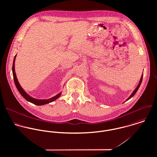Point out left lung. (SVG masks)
<instances>
[{
  "mask_svg": "<svg viewBox=\"0 0 157 157\" xmlns=\"http://www.w3.org/2000/svg\"><path fill=\"white\" fill-rule=\"evenodd\" d=\"M143 74L142 75V76H141V79H140V83H139V84H138V86L136 87V88L135 90L134 91L132 92V94H131V95L127 99V100H128L129 99H130L131 98H132L134 95L135 94V93L136 92V91L138 90V88H139V87L140 86V85H141V82H142V80H143Z\"/></svg>",
  "mask_w": 157,
  "mask_h": 157,
  "instance_id": "8db88e82",
  "label": "left lung"
}]
</instances>
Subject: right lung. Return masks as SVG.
<instances>
[{
	"label": "right lung",
	"instance_id": "add662e5",
	"mask_svg": "<svg viewBox=\"0 0 157 157\" xmlns=\"http://www.w3.org/2000/svg\"><path fill=\"white\" fill-rule=\"evenodd\" d=\"M16 56L14 57V61H13V67H12V70H13V78H14V83H15V85L17 88V90H19V92H20V94L22 95V96L24 98H25L27 101L34 104V105H38V106H40V105H45V104H47V103H51L54 100H56L57 98H58L60 95H61V93H59V94H57V95H56L55 97L50 98V99H48V100H37V99H35V98H32L31 97H30L29 95H28L24 90L22 88V87L20 86L18 81H17V77H16V73H15V70H14V62H15V58H16Z\"/></svg>",
	"mask_w": 157,
	"mask_h": 157
}]
</instances>
